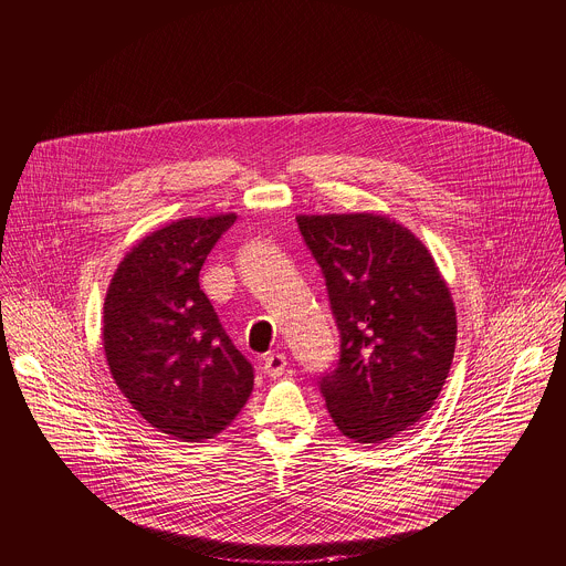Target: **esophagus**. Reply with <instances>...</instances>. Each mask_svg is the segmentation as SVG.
Here are the masks:
<instances>
[{
  "label": "esophagus",
  "instance_id": "esophagus-1",
  "mask_svg": "<svg viewBox=\"0 0 566 566\" xmlns=\"http://www.w3.org/2000/svg\"><path fill=\"white\" fill-rule=\"evenodd\" d=\"M286 357L282 355V353H269L266 357H264V373L266 375H271V378H277V375H282L284 373V368H286Z\"/></svg>",
  "mask_w": 566,
  "mask_h": 566
}]
</instances>
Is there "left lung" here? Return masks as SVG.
Wrapping results in <instances>:
<instances>
[{
    "instance_id": "obj_1",
    "label": "left lung",
    "mask_w": 566,
    "mask_h": 566,
    "mask_svg": "<svg viewBox=\"0 0 566 566\" xmlns=\"http://www.w3.org/2000/svg\"><path fill=\"white\" fill-rule=\"evenodd\" d=\"M339 328V359L319 378L342 436L380 444L438 400L455 353L451 291L427 247L378 213L297 216Z\"/></svg>"
}]
</instances>
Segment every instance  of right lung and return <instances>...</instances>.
I'll use <instances>...</instances> for the list:
<instances>
[{
  "mask_svg": "<svg viewBox=\"0 0 566 566\" xmlns=\"http://www.w3.org/2000/svg\"><path fill=\"white\" fill-rule=\"evenodd\" d=\"M235 213L184 218L139 240L104 300V353L130 407L157 431L202 442L253 391V366L200 289V271Z\"/></svg>",
  "mask_w": 566,
  "mask_h": 566,
  "instance_id": "add662e5",
  "label": "right lung"
}]
</instances>
